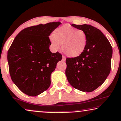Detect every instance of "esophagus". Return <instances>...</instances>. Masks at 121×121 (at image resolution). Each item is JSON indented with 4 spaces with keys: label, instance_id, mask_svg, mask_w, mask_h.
<instances>
[{
    "label": "esophagus",
    "instance_id": "34e87169",
    "mask_svg": "<svg viewBox=\"0 0 121 121\" xmlns=\"http://www.w3.org/2000/svg\"><path fill=\"white\" fill-rule=\"evenodd\" d=\"M65 60H66V58H65V57H64V56H62V60L63 61H65Z\"/></svg>",
    "mask_w": 121,
    "mask_h": 121
}]
</instances>
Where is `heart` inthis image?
<instances>
[{
  "label": "heart",
  "instance_id": "heart-1",
  "mask_svg": "<svg viewBox=\"0 0 121 121\" xmlns=\"http://www.w3.org/2000/svg\"><path fill=\"white\" fill-rule=\"evenodd\" d=\"M52 48L58 51L62 45V51L68 57L75 58L80 56L86 47L87 36L84 31L66 25L54 31L50 38Z\"/></svg>",
  "mask_w": 121,
  "mask_h": 121
}]
</instances>
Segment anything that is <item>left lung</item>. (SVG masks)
<instances>
[{"mask_svg":"<svg viewBox=\"0 0 121 121\" xmlns=\"http://www.w3.org/2000/svg\"><path fill=\"white\" fill-rule=\"evenodd\" d=\"M72 26L86 34L87 44L80 56L66 59V76L74 88L83 92L93 91L104 83L110 74L112 46L97 28L87 24Z\"/></svg>","mask_w":121,"mask_h":121,"instance_id":"1","label":"left lung"}]
</instances>
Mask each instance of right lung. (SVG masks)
I'll return each instance as SVG.
<instances>
[{"label": "right lung", "instance_id": "obj_1", "mask_svg": "<svg viewBox=\"0 0 121 121\" xmlns=\"http://www.w3.org/2000/svg\"><path fill=\"white\" fill-rule=\"evenodd\" d=\"M60 22L26 28L20 32L8 52L9 73L13 82L31 96L42 93L51 85V75L62 59L59 52L52 53L49 36Z\"/></svg>", "mask_w": 121, "mask_h": 121}]
</instances>
